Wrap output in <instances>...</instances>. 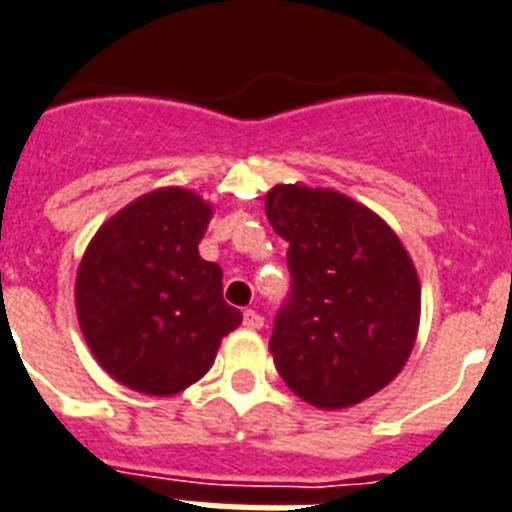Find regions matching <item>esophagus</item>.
Segmentation results:
<instances>
[{
    "label": "esophagus",
    "mask_w": 512,
    "mask_h": 512,
    "mask_svg": "<svg viewBox=\"0 0 512 512\" xmlns=\"http://www.w3.org/2000/svg\"><path fill=\"white\" fill-rule=\"evenodd\" d=\"M263 322V315L255 312V309H247V312H244V328L247 330H260L263 328Z\"/></svg>",
    "instance_id": "esophagus-1"
}]
</instances>
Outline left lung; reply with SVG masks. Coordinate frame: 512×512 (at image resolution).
<instances>
[{
	"label": "left lung",
	"instance_id": "1",
	"mask_svg": "<svg viewBox=\"0 0 512 512\" xmlns=\"http://www.w3.org/2000/svg\"><path fill=\"white\" fill-rule=\"evenodd\" d=\"M265 216L289 242L294 278L270 336L278 375L317 409L367 401L414 349L422 315L414 260L375 210L343 192L276 184Z\"/></svg>",
	"mask_w": 512,
	"mask_h": 512
}]
</instances>
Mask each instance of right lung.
I'll return each mask as SVG.
<instances>
[{"mask_svg":"<svg viewBox=\"0 0 512 512\" xmlns=\"http://www.w3.org/2000/svg\"><path fill=\"white\" fill-rule=\"evenodd\" d=\"M213 205L161 187L124 205L85 247L75 307L90 354L127 388L176 395L213 367L242 312L223 302V270L197 252Z\"/></svg>","mask_w":512,"mask_h":512,"instance_id":"right-lung-1","label":"right lung"}]
</instances>
